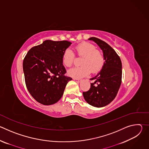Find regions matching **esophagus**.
<instances>
[{"label":"esophagus","instance_id":"obj_1","mask_svg":"<svg viewBox=\"0 0 149 149\" xmlns=\"http://www.w3.org/2000/svg\"><path fill=\"white\" fill-rule=\"evenodd\" d=\"M73 79H74V81H75L76 82H81V81H82V79H78V78H74Z\"/></svg>","mask_w":149,"mask_h":149}]
</instances>
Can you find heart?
<instances>
[{
	"label": "heart",
	"instance_id": "heart-1",
	"mask_svg": "<svg viewBox=\"0 0 149 149\" xmlns=\"http://www.w3.org/2000/svg\"><path fill=\"white\" fill-rule=\"evenodd\" d=\"M79 56H83L81 60L82 66L70 69L68 75L75 78H81L89 75L91 71L95 73L100 71L105 63L103 53L97 49L96 47L89 42H82L75 47ZM75 54L71 49H66L62 54V62L67 67H70L75 60Z\"/></svg>",
	"mask_w": 149,
	"mask_h": 149
}]
</instances>
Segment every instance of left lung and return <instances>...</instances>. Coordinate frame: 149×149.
Segmentation results:
<instances>
[{
    "mask_svg": "<svg viewBox=\"0 0 149 149\" xmlns=\"http://www.w3.org/2000/svg\"><path fill=\"white\" fill-rule=\"evenodd\" d=\"M100 47L105 58V63L101 71L90 79L88 91L83 92L86 101L95 107H102L110 104L116 97L121 83V61L116 51L105 42L95 37L89 38Z\"/></svg>",
    "mask_w": 149,
    "mask_h": 149,
    "instance_id": "1",
    "label": "left lung"
}]
</instances>
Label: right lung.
Wrapping results in <instances>:
<instances>
[{
	"instance_id": "right-lung-1",
	"label": "right lung",
	"mask_w": 149,
	"mask_h": 149,
	"mask_svg": "<svg viewBox=\"0 0 149 149\" xmlns=\"http://www.w3.org/2000/svg\"><path fill=\"white\" fill-rule=\"evenodd\" d=\"M71 44L67 40H46L32 47L23 62L26 88L32 97L44 105H51L62 97L71 77L62 62V54Z\"/></svg>"
}]
</instances>
